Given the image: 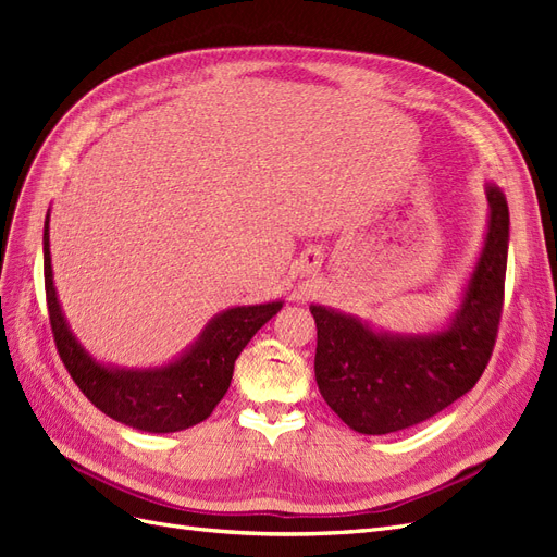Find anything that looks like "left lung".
I'll return each instance as SVG.
<instances>
[{
    "label": "left lung",
    "mask_w": 557,
    "mask_h": 557,
    "mask_svg": "<svg viewBox=\"0 0 557 557\" xmlns=\"http://www.w3.org/2000/svg\"><path fill=\"white\" fill-rule=\"evenodd\" d=\"M491 225L460 311L428 336L376 334L360 320L311 307L318 391L348 428L387 434L423 423L476 385L491 362L504 307L509 207L487 185Z\"/></svg>",
    "instance_id": "8db88e82"
}]
</instances>
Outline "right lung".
I'll return each instance as SVG.
<instances>
[{
	"label": "right lung",
	"mask_w": 557,
	"mask_h": 557,
	"mask_svg": "<svg viewBox=\"0 0 557 557\" xmlns=\"http://www.w3.org/2000/svg\"><path fill=\"white\" fill-rule=\"evenodd\" d=\"M44 283L50 330L66 372L95 407L117 423L144 432H178L207 420L227 393L234 360L281 301L237 307L213 318L199 342L176 362L146 372H123L97 364L72 336L55 297L48 250V215L44 225Z\"/></svg>",
	"instance_id": "add662e5"
}]
</instances>
